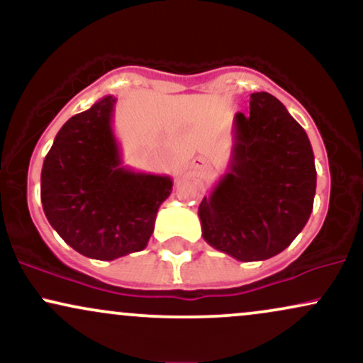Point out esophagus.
<instances>
[{
	"instance_id": "esophagus-1",
	"label": "esophagus",
	"mask_w": 363,
	"mask_h": 363,
	"mask_svg": "<svg viewBox=\"0 0 363 363\" xmlns=\"http://www.w3.org/2000/svg\"><path fill=\"white\" fill-rule=\"evenodd\" d=\"M193 167L194 169H205L206 167V160L203 157H196L193 160Z\"/></svg>"
}]
</instances>
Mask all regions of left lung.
<instances>
[{"label": "left lung", "instance_id": "1", "mask_svg": "<svg viewBox=\"0 0 363 363\" xmlns=\"http://www.w3.org/2000/svg\"><path fill=\"white\" fill-rule=\"evenodd\" d=\"M232 124L230 162L199 205L203 239L237 261H264L306 227L315 196L307 133L268 91L251 94Z\"/></svg>", "mask_w": 363, "mask_h": 363}]
</instances>
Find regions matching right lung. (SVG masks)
Returning <instances> with one entry per match:
<instances>
[{
  "instance_id": "right-lung-1",
  "label": "right lung",
  "mask_w": 363,
  "mask_h": 363,
  "mask_svg": "<svg viewBox=\"0 0 363 363\" xmlns=\"http://www.w3.org/2000/svg\"><path fill=\"white\" fill-rule=\"evenodd\" d=\"M106 95L65 123L44 158L40 199L45 218L66 244L91 259L143 251L157 211L172 193L169 176L124 167Z\"/></svg>"
}]
</instances>
